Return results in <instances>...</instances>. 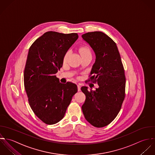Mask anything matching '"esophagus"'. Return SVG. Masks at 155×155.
Listing matches in <instances>:
<instances>
[{
  "label": "esophagus",
  "instance_id": "esophagus-1",
  "mask_svg": "<svg viewBox=\"0 0 155 155\" xmlns=\"http://www.w3.org/2000/svg\"><path fill=\"white\" fill-rule=\"evenodd\" d=\"M77 87H78V91H81V86L80 85H77Z\"/></svg>",
  "mask_w": 155,
  "mask_h": 155
}]
</instances>
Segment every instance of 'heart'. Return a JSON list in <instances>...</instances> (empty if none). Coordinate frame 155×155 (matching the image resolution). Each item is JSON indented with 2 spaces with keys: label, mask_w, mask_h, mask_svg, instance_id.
<instances>
[{
  "label": "heart",
  "mask_w": 155,
  "mask_h": 155,
  "mask_svg": "<svg viewBox=\"0 0 155 155\" xmlns=\"http://www.w3.org/2000/svg\"><path fill=\"white\" fill-rule=\"evenodd\" d=\"M79 51H80V53L81 54V55L82 56V57L85 56H88V55L92 56L91 49L88 47L84 46V47H80L79 49ZM70 54H71V53L69 51H68L65 53V54H64L63 58V63H66L68 61L69 56H70Z\"/></svg>",
  "instance_id": "heart-1"
}]
</instances>
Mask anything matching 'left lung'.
<instances>
[{"mask_svg": "<svg viewBox=\"0 0 155 155\" xmlns=\"http://www.w3.org/2000/svg\"><path fill=\"white\" fill-rule=\"evenodd\" d=\"M81 36L96 56L89 81L99 86L95 91L81 88L86 95L82 111L89 123L102 127L110 124L121 109L125 96L124 66L116 44L108 35L96 31Z\"/></svg>", "mask_w": 155, "mask_h": 155, "instance_id": "1", "label": "left lung"}]
</instances>
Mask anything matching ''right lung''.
I'll return each mask as SVG.
<instances>
[{"label":"right lung","mask_w":155,"mask_h":155,"mask_svg":"<svg viewBox=\"0 0 155 155\" xmlns=\"http://www.w3.org/2000/svg\"><path fill=\"white\" fill-rule=\"evenodd\" d=\"M78 38L77 33L47 31L29 50L24 84L29 105L44 123L53 124L63 118L77 86L60 83L56 74L63 65L65 53Z\"/></svg>","instance_id":"right-lung-1"}]
</instances>
